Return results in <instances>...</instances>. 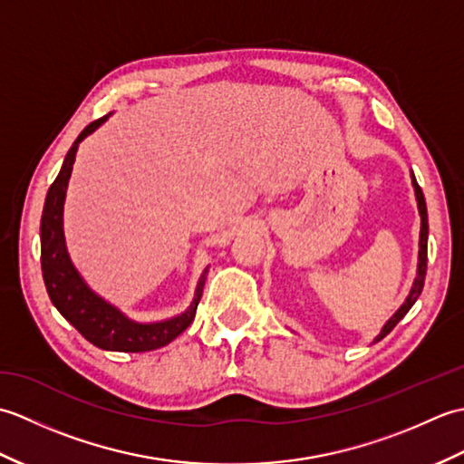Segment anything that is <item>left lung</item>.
Listing matches in <instances>:
<instances>
[{
    "mask_svg": "<svg viewBox=\"0 0 464 464\" xmlns=\"http://www.w3.org/2000/svg\"><path fill=\"white\" fill-rule=\"evenodd\" d=\"M411 183L415 187V197H417V207H419V215H420V233H419V263H417V277L412 281V287L407 295L405 303L395 311V314L382 324L381 333L372 339V343H379L381 339L387 337V334L397 327V323L405 317V314L411 311L412 304L419 299V295L422 291V285H425V275H427V241H429V215H427V203H425V195H422V189L419 187L415 173L411 171Z\"/></svg>",
    "mask_w": 464,
    "mask_h": 464,
    "instance_id": "1",
    "label": "left lung"
}]
</instances>
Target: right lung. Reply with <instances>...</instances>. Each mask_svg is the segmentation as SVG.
Wrapping results in <instances>:
<instances>
[{"mask_svg": "<svg viewBox=\"0 0 464 464\" xmlns=\"http://www.w3.org/2000/svg\"><path fill=\"white\" fill-rule=\"evenodd\" d=\"M110 115L90 123L80 133V137L73 141L72 150L67 151L55 181L49 187L42 213V227H39V237H42V273L47 295L55 304V309L92 344L103 351L145 353L169 344L193 323L209 267L203 269L199 281H197L195 297L187 311L175 314L171 319L153 323H140L127 317L121 309H117L115 304L105 301L102 295H97L85 283L82 273L77 271L67 253L63 233L65 193L80 143L87 135L100 130L110 120Z\"/></svg>", "mask_w": 464, "mask_h": 464, "instance_id": "right-lung-1", "label": "right lung"}]
</instances>
